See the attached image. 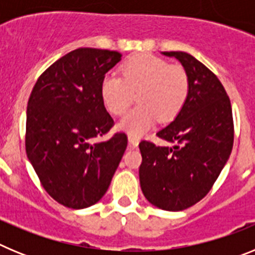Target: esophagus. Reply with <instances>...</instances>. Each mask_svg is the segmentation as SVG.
<instances>
[{
    "label": "esophagus",
    "mask_w": 255,
    "mask_h": 255,
    "mask_svg": "<svg viewBox=\"0 0 255 255\" xmlns=\"http://www.w3.org/2000/svg\"><path fill=\"white\" fill-rule=\"evenodd\" d=\"M128 139H129L130 147H138V144H139L138 136H135V135H128Z\"/></svg>",
    "instance_id": "1"
}]
</instances>
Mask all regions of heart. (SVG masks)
Segmentation results:
<instances>
[{"label": "heart", "instance_id": "heart-1", "mask_svg": "<svg viewBox=\"0 0 255 255\" xmlns=\"http://www.w3.org/2000/svg\"><path fill=\"white\" fill-rule=\"evenodd\" d=\"M139 105L128 112L117 128L129 135L141 136L158 119L173 120L189 94V78L180 65L152 55H139L126 61L121 76L107 74L101 83V97L112 115L120 116L135 101Z\"/></svg>", "mask_w": 255, "mask_h": 255}]
</instances>
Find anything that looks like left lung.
Masks as SVG:
<instances>
[{
  "label": "left lung",
  "instance_id": "obj_1",
  "mask_svg": "<svg viewBox=\"0 0 255 255\" xmlns=\"http://www.w3.org/2000/svg\"><path fill=\"white\" fill-rule=\"evenodd\" d=\"M175 57L189 78L186 102L157 136L172 147L139 144V180L144 197L157 208L177 212L203 199L229 159L234 144L233 110L217 76L186 52H162Z\"/></svg>",
  "mask_w": 255,
  "mask_h": 255
}]
</instances>
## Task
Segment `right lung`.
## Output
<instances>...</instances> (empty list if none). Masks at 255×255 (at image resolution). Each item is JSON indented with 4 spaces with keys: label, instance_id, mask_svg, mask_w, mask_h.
Masks as SVG:
<instances>
[{
    "label": "right lung",
    "instance_id": "obj_1",
    "mask_svg": "<svg viewBox=\"0 0 255 255\" xmlns=\"http://www.w3.org/2000/svg\"><path fill=\"white\" fill-rule=\"evenodd\" d=\"M121 56L108 49L71 51L39 76L29 97L26 155L47 193L69 208L101 200L128 145L124 132L94 141L114 125L101 83Z\"/></svg>",
    "mask_w": 255,
    "mask_h": 255
}]
</instances>
